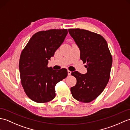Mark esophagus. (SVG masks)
Wrapping results in <instances>:
<instances>
[{"instance_id":"obj_1","label":"esophagus","mask_w":130,"mask_h":130,"mask_svg":"<svg viewBox=\"0 0 130 130\" xmlns=\"http://www.w3.org/2000/svg\"><path fill=\"white\" fill-rule=\"evenodd\" d=\"M68 75H70L71 73V71H69V70H68Z\"/></svg>"}]
</instances>
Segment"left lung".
Masks as SVG:
<instances>
[{"label": "left lung", "mask_w": 130, "mask_h": 130, "mask_svg": "<svg viewBox=\"0 0 130 130\" xmlns=\"http://www.w3.org/2000/svg\"><path fill=\"white\" fill-rule=\"evenodd\" d=\"M80 51V59L87 63V72H71L77 83L71 87V94L77 100L90 102L101 94L106 86L112 64L106 40L101 35L86 30L68 29Z\"/></svg>", "instance_id": "obj_1"}]
</instances>
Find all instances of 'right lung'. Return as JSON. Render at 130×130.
<instances>
[{
  "instance_id": "add662e5",
  "label": "right lung",
  "mask_w": 130,
  "mask_h": 130,
  "mask_svg": "<svg viewBox=\"0 0 130 130\" xmlns=\"http://www.w3.org/2000/svg\"><path fill=\"white\" fill-rule=\"evenodd\" d=\"M67 29L39 31L32 36L21 54L19 71L22 85L26 95L38 103L55 97V86L68 76L65 68L59 70L48 68V61L61 46Z\"/></svg>"
}]
</instances>
